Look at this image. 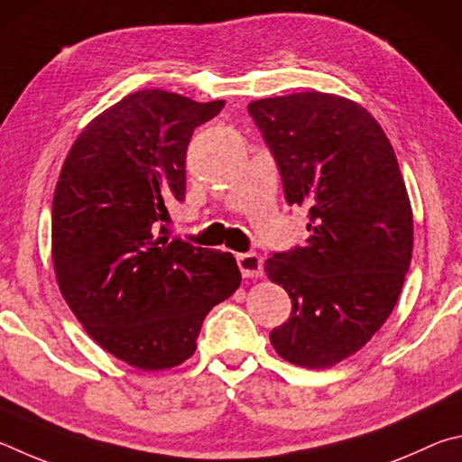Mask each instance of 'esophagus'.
<instances>
[{
    "mask_svg": "<svg viewBox=\"0 0 462 462\" xmlns=\"http://www.w3.org/2000/svg\"><path fill=\"white\" fill-rule=\"evenodd\" d=\"M237 265L244 278H260L263 273V260L257 254H239Z\"/></svg>",
    "mask_w": 462,
    "mask_h": 462,
    "instance_id": "obj_1",
    "label": "esophagus"
}]
</instances>
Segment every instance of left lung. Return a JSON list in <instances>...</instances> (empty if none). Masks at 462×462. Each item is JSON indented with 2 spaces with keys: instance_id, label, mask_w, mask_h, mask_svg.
Returning <instances> with one entry per match:
<instances>
[{
  "instance_id": "1",
  "label": "left lung",
  "mask_w": 462,
  "mask_h": 462,
  "mask_svg": "<svg viewBox=\"0 0 462 462\" xmlns=\"http://www.w3.org/2000/svg\"><path fill=\"white\" fill-rule=\"evenodd\" d=\"M247 111L286 202L309 210L306 245L265 262L292 300L272 346L294 365L333 367L382 328L410 268L414 218L398 158L375 117L345 97L294 93Z\"/></svg>"
}]
</instances>
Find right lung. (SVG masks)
Segmentation results:
<instances>
[{"label":"right lung","instance_id":"obj_1","mask_svg":"<svg viewBox=\"0 0 462 462\" xmlns=\"http://www.w3.org/2000/svg\"><path fill=\"white\" fill-rule=\"evenodd\" d=\"M223 105L127 95L80 132L56 182V282L93 341L132 367L180 365L208 310L241 284L231 254L170 237L162 223L168 202L184 200L194 127Z\"/></svg>","mask_w":462,"mask_h":462}]
</instances>
